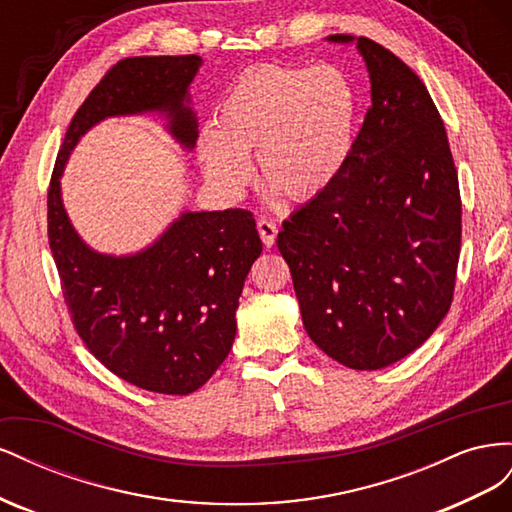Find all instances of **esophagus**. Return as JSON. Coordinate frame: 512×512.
Listing matches in <instances>:
<instances>
[{
    "label": "esophagus",
    "mask_w": 512,
    "mask_h": 512,
    "mask_svg": "<svg viewBox=\"0 0 512 512\" xmlns=\"http://www.w3.org/2000/svg\"><path fill=\"white\" fill-rule=\"evenodd\" d=\"M258 235H260L262 243H265V247H273L275 237H277V226L267 218H260L258 220Z\"/></svg>",
    "instance_id": "1"
}]
</instances>
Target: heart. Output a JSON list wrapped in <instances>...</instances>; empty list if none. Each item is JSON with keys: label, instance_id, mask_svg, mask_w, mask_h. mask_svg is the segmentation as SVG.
<instances>
[{"label": "heart", "instance_id": "1", "mask_svg": "<svg viewBox=\"0 0 512 512\" xmlns=\"http://www.w3.org/2000/svg\"><path fill=\"white\" fill-rule=\"evenodd\" d=\"M359 91L337 66L247 70L228 87L198 160L215 190L237 198L252 181L250 156L271 194L307 200L342 173L354 145Z\"/></svg>", "mask_w": 512, "mask_h": 512}]
</instances>
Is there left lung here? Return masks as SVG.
Returning a JSON list of instances; mask_svg holds the SVG:
<instances>
[{
	"instance_id": "1",
	"label": "left lung",
	"mask_w": 512,
	"mask_h": 512,
	"mask_svg": "<svg viewBox=\"0 0 512 512\" xmlns=\"http://www.w3.org/2000/svg\"><path fill=\"white\" fill-rule=\"evenodd\" d=\"M356 42L371 106L327 190L277 235L312 342L350 369L404 359L453 301L461 245L459 179L444 123L423 81L389 49Z\"/></svg>"
}]
</instances>
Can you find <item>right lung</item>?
Listing matches in <instances>:
<instances>
[{
  "label": "right lung",
  "mask_w": 512,
  "mask_h": 512,
  "mask_svg": "<svg viewBox=\"0 0 512 512\" xmlns=\"http://www.w3.org/2000/svg\"><path fill=\"white\" fill-rule=\"evenodd\" d=\"M203 59H121L72 117L49 188V245L74 329L89 352L138 389L188 395L228 356L237 307L262 252L250 211H185L130 256L100 254L79 237L61 200V175L81 136L106 117L162 113L183 147L196 145L190 85Z\"/></svg>",
  "instance_id": "1"
}]
</instances>
